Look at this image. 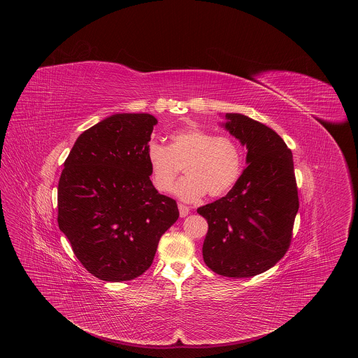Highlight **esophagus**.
<instances>
[{"instance_id":"34e87169","label":"esophagus","mask_w":358,"mask_h":358,"mask_svg":"<svg viewBox=\"0 0 358 358\" xmlns=\"http://www.w3.org/2000/svg\"><path fill=\"white\" fill-rule=\"evenodd\" d=\"M178 210H180V216L181 217H187V215H189V208L185 206V205L178 204Z\"/></svg>"}]
</instances>
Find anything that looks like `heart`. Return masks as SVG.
Instances as JSON below:
<instances>
[{
  "mask_svg": "<svg viewBox=\"0 0 358 358\" xmlns=\"http://www.w3.org/2000/svg\"><path fill=\"white\" fill-rule=\"evenodd\" d=\"M150 178L158 192H168L184 166L173 193L184 201H197L208 193L222 197L235 184L243 171L244 154L238 141L199 126L173 131L169 145L150 143L146 150Z\"/></svg>",
  "mask_w": 358,
  "mask_h": 358,
  "instance_id": "heart-1",
  "label": "heart"
}]
</instances>
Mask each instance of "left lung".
I'll return each instance as SVG.
<instances>
[{
    "label": "left lung",
    "mask_w": 358,
    "mask_h": 358,
    "mask_svg": "<svg viewBox=\"0 0 358 358\" xmlns=\"http://www.w3.org/2000/svg\"><path fill=\"white\" fill-rule=\"evenodd\" d=\"M222 123L247 148V168L225 197L200 206L208 222L205 264L228 278H251L289 250L299 208L292 153L273 129L243 114Z\"/></svg>",
    "instance_id": "8db88e82"
}]
</instances>
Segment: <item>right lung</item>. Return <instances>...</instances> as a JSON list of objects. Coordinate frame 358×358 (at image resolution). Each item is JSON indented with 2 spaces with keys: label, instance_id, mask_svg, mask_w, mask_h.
<instances>
[{
  "label": "right lung",
  "instance_id": "obj_1",
  "mask_svg": "<svg viewBox=\"0 0 358 358\" xmlns=\"http://www.w3.org/2000/svg\"><path fill=\"white\" fill-rule=\"evenodd\" d=\"M155 124L150 114L104 118L76 139L59 180V228L85 270L106 282L145 273L180 216L150 180L146 150Z\"/></svg>",
  "mask_w": 358,
  "mask_h": 358
}]
</instances>
